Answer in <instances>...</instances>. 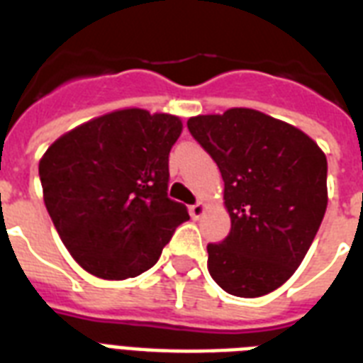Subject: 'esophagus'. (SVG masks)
Wrapping results in <instances>:
<instances>
[{
    "label": "esophagus",
    "instance_id": "obj_1",
    "mask_svg": "<svg viewBox=\"0 0 363 363\" xmlns=\"http://www.w3.org/2000/svg\"><path fill=\"white\" fill-rule=\"evenodd\" d=\"M203 211H205V205L201 203V201H198V203L190 205V216H192L194 220H198L199 216L203 215Z\"/></svg>",
    "mask_w": 363,
    "mask_h": 363
}]
</instances>
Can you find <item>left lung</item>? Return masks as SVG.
<instances>
[{"label": "left lung", "instance_id": "8db88e82", "mask_svg": "<svg viewBox=\"0 0 363 363\" xmlns=\"http://www.w3.org/2000/svg\"><path fill=\"white\" fill-rule=\"evenodd\" d=\"M224 181L232 230L207 245V267L222 290L259 298L294 275L328 207V162L298 128L254 109L188 121Z\"/></svg>", "mask_w": 363, "mask_h": 363}]
</instances>
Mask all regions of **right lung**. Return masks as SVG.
Instances as JSON below:
<instances>
[{
    "instance_id": "add662e5",
    "label": "right lung",
    "mask_w": 363,
    "mask_h": 363,
    "mask_svg": "<svg viewBox=\"0 0 363 363\" xmlns=\"http://www.w3.org/2000/svg\"><path fill=\"white\" fill-rule=\"evenodd\" d=\"M181 131L179 116L122 109L77 125L43 154L45 205L82 269L107 281L141 275L190 218L167 198Z\"/></svg>"
}]
</instances>
